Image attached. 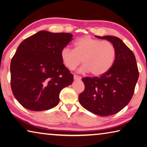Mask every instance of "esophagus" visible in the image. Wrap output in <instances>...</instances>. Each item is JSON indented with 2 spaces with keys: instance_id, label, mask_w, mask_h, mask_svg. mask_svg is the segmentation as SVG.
Masks as SVG:
<instances>
[{
  "instance_id": "34e87169",
  "label": "esophagus",
  "mask_w": 147,
  "mask_h": 147,
  "mask_svg": "<svg viewBox=\"0 0 147 147\" xmlns=\"http://www.w3.org/2000/svg\"><path fill=\"white\" fill-rule=\"evenodd\" d=\"M74 80H80L82 79V78L80 76H77V75H74Z\"/></svg>"
}]
</instances>
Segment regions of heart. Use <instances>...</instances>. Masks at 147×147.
<instances>
[{"instance_id":"1","label":"heart","mask_w":147,"mask_h":147,"mask_svg":"<svg viewBox=\"0 0 147 147\" xmlns=\"http://www.w3.org/2000/svg\"><path fill=\"white\" fill-rule=\"evenodd\" d=\"M116 57V49L108 41L84 36L74 42V49L65 47L61 50L60 58L67 68L73 70L80 63L84 65L78 69L80 73L91 72L95 76L106 73L113 66Z\"/></svg>"}]
</instances>
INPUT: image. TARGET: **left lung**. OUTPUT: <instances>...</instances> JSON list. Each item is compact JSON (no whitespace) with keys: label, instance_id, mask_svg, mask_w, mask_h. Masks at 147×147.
Returning a JSON list of instances; mask_svg holds the SVG:
<instances>
[{"label":"left lung","instance_id":"8db88e82","mask_svg":"<svg viewBox=\"0 0 147 147\" xmlns=\"http://www.w3.org/2000/svg\"><path fill=\"white\" fill-rule=\"evenodd\" d=\"M113 44L116 57L111 68L100 77L82 78L85 90L78 100L83 107L100 116L118 113L134 94L139 72L134 53L121 39L113 36H95Z\"/></svg>","mask_w":147,"mask_h":147}]
</instances>
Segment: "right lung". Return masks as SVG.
<instances>
[{
	"mask_svg": "<svg viewBox=\"0 0 147 147\" xmlns=\"http://www.w3.org/2000/svg\"><path fill=\"white\" fill-rule=\"evenodd\" d=\"M73 34L40 31L18 46L11 62L13 94L24 107L33 111L52 109L73 75L63 64L60 52Z\"/></svg>",
	"mask_w": 147,
	"mask_h": 147,
	"instance_id": "add662e5",
	"label": "right lung"
}]
</instances>
